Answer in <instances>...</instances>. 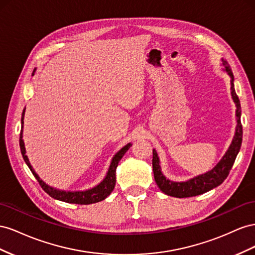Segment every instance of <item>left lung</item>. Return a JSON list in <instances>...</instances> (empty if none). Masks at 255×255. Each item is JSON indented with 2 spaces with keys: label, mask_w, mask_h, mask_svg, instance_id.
Instances as JSON below:
<instances>
[{
  "label": "left lung",
  "mask_w": 255,
  "mask_h": 255,
  "mask_svg": "<svg viewBox=\"0 0 255 255\" xmlns=\"http://www.w3.org/2000/svg\"><path fill=\"white\" fill-rule=\"evenodd\" d=\"M222 65L224 66V70L228 72V75L231 78V94L232 98L236 105L237 126L234 139H233L229 149L225 152L222 159L217 163V165L213 170L186 181H172L166 178L161 172V166H160L157 151L155 149H152V171H154L155 181L160 190L170 196H175V198H189V196L203 194L221 185L224 179L228 177L232 166L235 162V159L239 152V149H241L243 142L241 101H239L238 96L236 95V92L234 89V76H233V72L229 63L222 59Z\"/></svg>",
  "instance_id": "8db88e82"
}]
</instances>
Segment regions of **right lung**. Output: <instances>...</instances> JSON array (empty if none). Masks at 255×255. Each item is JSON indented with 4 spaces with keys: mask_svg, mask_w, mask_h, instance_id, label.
Listing matches in <instances>:
<instances>
[{
    "mask_svg": "<svg viewBox=\"0 0 255 255\" xmlns=\"http://www.w3.org/2000/svg\"><path fill=\"white\" fill-rule=\"evenodd\" d=\"M35 70L36 69H34V71H33V75L35 74ZM24 112H25V109L22 112V118H21V133H20V140H19L21 154H22L24 161L27 164L28 168H30L31 172L33 173V175L35 176L36 179H37L39 185L43 189V191L47 192L51 196V198H53L55 200L63 201V202H66V203H72V204H80V205H89V204H93V203L100 202V201L105 200L107 196L111 194V192L113 191V189H114V186H115V181H116V177H115L116 168H118L120 160L123 158L124 155H125V152L129 149V147L131 146V143H128L127 145H125V146H124L123 148H121L118 152H116L114 157L112 158V161L110 163V166H109V170L107 172L106 177L97 186H95L92 189H89V190H84V191L59 190V189H55V188L48 186L45 183V181H42V179H40V177L35 173L30 161H28L27 156L25 155L24 142H23V139H22V136H23L22 135V129H23Z\"/></svg>",
    "mask_w": 255,
    "mask_h": 255,
    "instance_id": "obj_1",
    "label": "right lung"
}]
</instances>
